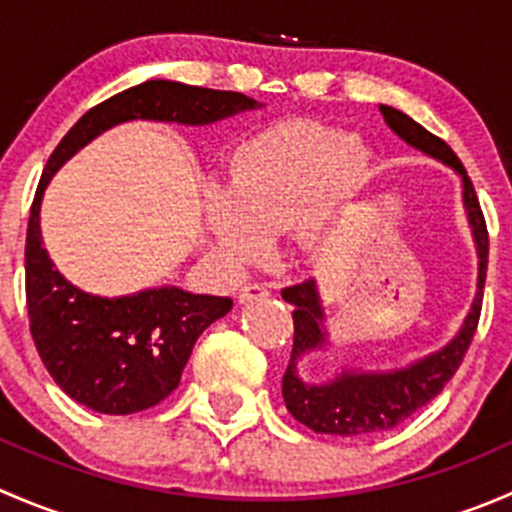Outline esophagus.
<instances>
[{
	"label": "esophagus",
	"instance_id": "1",
	"mask_svg": "<svg viewBox=\"0 0 512 512\" xmlns=\"http://www.w3.org/2000/svg\"><path fill=\"white\" fill-rule=\"evenodd\" d=\"M270 297V287L267 285H260V282H250V285H245L237 292V302L245 304V302H252V299H265Z\"/></svg>",
	"mask_w": 512,
	"mask_h": 512
}]
</instances>
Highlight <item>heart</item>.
Wrapping results in <instances>:
<instances>
[{"mask_svg": "<svg viewBox=\"0 0 512 512\" xmlns=\"http://www.w3.org/2000/svg\"><path fill=\"white\" fill-rule=\"evenodd\" d=\"M369 178L371 158L352 133L282 121L235 148L225 190H205V230L232 270L260 260L270 237L287 230L299 250L314 255L334 240L344 205Z\"/></svg>", "mask_w": 512, "mask_h": 512, "instance_id": "obj_1", "label": "heart"}]
</instances>
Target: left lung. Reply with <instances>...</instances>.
Returning <instances> with one entry per match:
<instances>
[{"instance_id":"obj_1","label":"left lung","mask_w":512,"mask_h":512,"mask_svg":"<svg viewBox=\"0 0 512 512\" xmlns=\"http://www.w3.org/2000/svg\"><path fill=\"white\" fill-rule=\"evenodd\" d=\"M379 111L386 126L401 141H406L411 148L426 153V156L441 160L461 175L463 205H466L468 223H471L478 250V289L461 332L443 349L423 356L414 364L391 371L342 369L334 379L324 381V384H307L297 371V361L304 354L327 347L324 309L317 292V282L307 280L302 285L282 289L285 302L294 304V344L287 371L282 376V396H285L287 411L312 431L344 438L374 436V433L389 431V428L399 426L401 421L414 416L433 396L441 394L443 386L451 381V376L461 366L463 356L471 347L473 334H476L480 307H483L485 270H488V230H485V218L476 188H473L461 160L446 141L428 133L421 123H416L406 113L391 106H379Z\"/></svg>"}]
</instances>
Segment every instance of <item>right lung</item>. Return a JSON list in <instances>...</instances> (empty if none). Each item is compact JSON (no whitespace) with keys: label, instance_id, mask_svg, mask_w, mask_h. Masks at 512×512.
<instances>
[{"label":"right lung","instance_id":"obj_1","mask_svg":"<svg viewBox=\"0 0 512 512\" xmlns=\"http://www.w3.org/2000/svg\"><path fill=\"white\" fill-rule=\"evenodd\" d=\"M237 91H215L153 79L86 111L51 153L36 188L27 227L29 329L41 361L66 396L108 416L160 404L178 389L200 334L232 309L230 297L153 287L126 297H98L74 287L41 242L39 210L56 170L76 151L118 123L165 121L208 126L260 108Z\"/></svg>","mask_w":512,"mask_h":512}]
</instances>
